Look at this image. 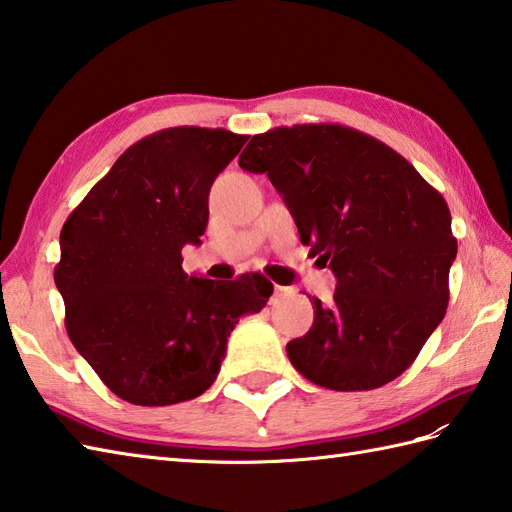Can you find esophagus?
Listing matches in <instances>:
<instances>
[{"label":"esophagus","mask_w":512,"mask_h":512,"mask_svg":"<svg viewBox=\"0 0 512 512\" xmlns=\"http://www.w3.org/2000/svg\"><path fill=\"white\" fill-rule=\"evenodd\" d=\"M292 292H295V290L288 288V286H275V295L277 297H286V295H292Z\"/></svg>","instance_id":"34e87169"}]
</instances>
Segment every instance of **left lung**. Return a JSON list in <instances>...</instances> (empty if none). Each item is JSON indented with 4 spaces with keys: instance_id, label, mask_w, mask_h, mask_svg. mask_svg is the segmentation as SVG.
I'll return each mask as SVG.
<instances>
[{
    "instance_id": "8db88e82",
    "label": "left lung",
    "mask_w": 512,
    "mask_h": 512,
    "mask_svg": "<svg viewBox=\"0 0 512 512\" xmlns=\"http://www.w3.org/2000/svg\"><path fill=\"white\" fill-rule=\"evenodd\" d=\"M239 167L268 173L301 244L336 275L332 308L314 299L312 328L286 345L292 367L334 391L398 378L449 306L458 239L442 193L398 151L339 123L255 134Z\"/></svg>"
}]
</instances>
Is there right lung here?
Instances as JSON below:
<instances>
[{
  "mask_svg": "<svg viewBox=\"0 0 512 512\" xmlns=\"http://www.w3.org/2000/svg\"><path fill=\"white\" fill-rule=\"evenodd\" d=\"M248 136L169 127L125 149L61 228L54 266L72 345L118 398L165 407L213 385L228 334L262 310L273 284L189 277L182 246L200 244L209 191Z\"/></svg>",
  "mask_w": 512,
  "mask_h": 512,
  "instance_id": "obj_1",
  "label": "right lung"
}]
</instances>
